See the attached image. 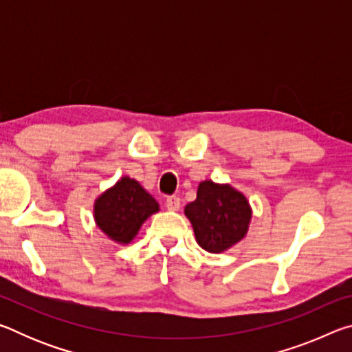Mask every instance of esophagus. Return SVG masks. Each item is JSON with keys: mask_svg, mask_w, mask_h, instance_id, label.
<instances>
[{"mask_svg": "<svg viewBox=\"0 0 352 352\" xmlns=\"http://www.w3.org/2000/svg\"><path fill=\"white\" fill-rule=\"evenodd\" d=\"M166 206H168V210L170 211H178L180 210V197H177V195H170V197L166 199Z\"/></svg>", "mask_w": 352, "mask_h": 352, "instance_id": "esophagus-1", "label": "esophagus"}]
</instances>
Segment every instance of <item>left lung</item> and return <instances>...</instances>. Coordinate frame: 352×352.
<instances>
[{
    "label": "left lung",
    "instance_id": "obj_1",
    "mask_svg": "<svg viewBox=\"0 0 352 352\" xmlns=\"http://www.w3.org/2000/svg\"><path fill=\"white\" fill-rule=\"evenodd\" d=\"M192 223L199 245L210 253H220L243 239L252 219L245 195L230 184L201 182L197 199L184 208Z\"/></svg>",
    "mask_w": 352,
    "mask_h": 352
}]
</instances>
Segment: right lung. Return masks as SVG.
Returning <instances> with one entry per match:
<instances>
[{
  "label": "right lung",
  "mask_w": 352,
  "mask_h": 352,
  "mask_svg": "<svg viewBox=\"0 0 352 352\" xmlns=\"http://www.w3.org/2000/svg\"><path fill=\"white\" fill-rule=\"evenodd\" d=\"M160 206L151 194L133 180L122 177L94 204V220L104 233L118 243H129L141 225Z\"/></svg>",
  "instance_id": "1"
}]
</instances>
